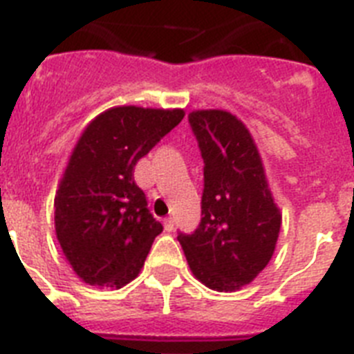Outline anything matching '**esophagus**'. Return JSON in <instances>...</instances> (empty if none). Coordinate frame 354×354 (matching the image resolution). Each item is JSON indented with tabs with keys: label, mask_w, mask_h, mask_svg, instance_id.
I'll list each match as a JSON object with an SVG mask.
<instances>
[{
	"label": "esophagus",
	"mask_w": 354,
	"mask_h": 354,
	"mask_svg": "<svg viewBox=\"0 0 354 354\" xmlns=\"http://www.w3.org/2000/svg\"><path fill=\"white\" fill-rule=\"evenodd\" d=\"M164 227H165V231H167V232H171L174 229V222H173V218H171V216L164 218Z\"/></svg>",
	"instance_id": "1"
}]
</instances>
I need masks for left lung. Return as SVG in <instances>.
Instances as JSON below:
<instances>
[{
    "mask_svg": "<svg viewBox=\"0 0 354 354\" xmlns=\"http://www.w3.org/2000/svg\"><path fill=\"white\" fill-rule=\"evenodd\" d=\"M189 122L205 160L201 224L180 234L201 284L231 292L250 284L272 259L282 213L273 199L252 133L224 109H199Z\"/></svg>",
    "mask_w": 354,
    "mask_h": 354,
    "instance_id": "1",
    "label": "left lung"
}]
</instances>
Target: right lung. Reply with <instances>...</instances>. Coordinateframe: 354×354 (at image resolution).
Segmentation results:
<instances>
[{"label": "right lung", "mask_w": 354, "mask_h": 354, "mask_svg": "<svg viewBox=\"0 0 354 354\" xmlns=\"http://www.w3.org/2000/svg\"><path fill=\"white\" fill-rule=\"evenodd\" d=\"M183 116V109L118 106L82 130L54 197V229L86 284L120 289L141 272L162 224L146 208L133 167Z\"/></svg>", "instance_id": "1"}]
</instances>
